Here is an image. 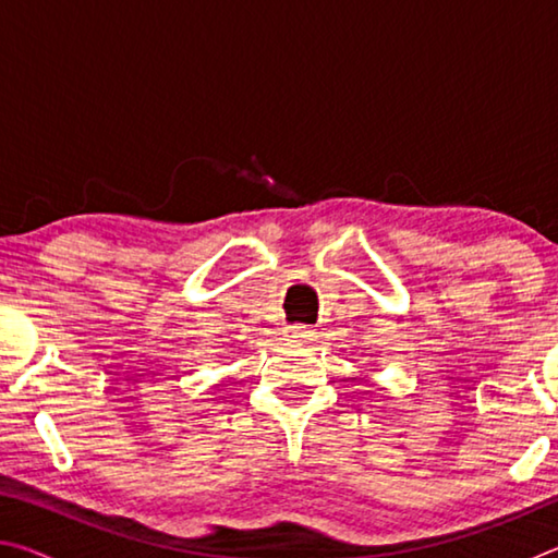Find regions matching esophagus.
<instances>
[{
    "label": "esophagus",
    "mask_w": 558,
    "mask_h": 558,
    "mask_svg": "<svg viewBox=\"0 0 558 558\" xmlns=\"http://www.w3.org/2000/svg\"><path fill=\"white\" fill-rule=\"evenodd\" d=\"M290 337L298 339V342H302V344H307V342H315L317 332H315L313 327H307V325H292L290 327Z\"/></svg>",
    "instance_id": "1"
}]
</instances>
